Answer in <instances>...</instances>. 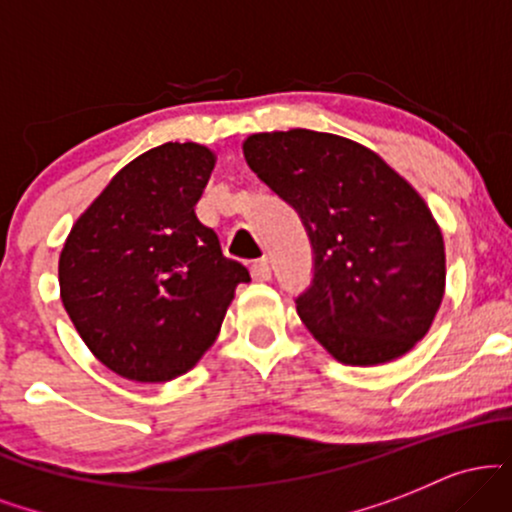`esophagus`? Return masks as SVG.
<instances>
[{
  "label": "esophagus",
  "instance_id": "obj_1",
  "mask_svg": "<svg viewBox=\"0 0 512 512\" xmlns=\"http://www.w3.org/2000/svg\"><path fill=\"white\" fill-rule=\"evenodd\" d=\"M250 274H252V279H255V281H269V279H272V269H269L267 260L252 262Z\"/></svg>",
  "mask_w": 512,
  "mask_h": 512
}]
</instances>
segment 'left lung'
Segmentation results:
<instances>
[{
  "label": "left lung",
  "mask_w": 512,
  "mask_h": 512,
  "mask_svg": "<svg viewBox=\"0 0 512 512\" xmlns=\"http://www.w3.org/2000/svg\"><path fill=\"white\" fill-rule=\"evenodd\" d=\"M243 154L310 238L313 279L296 296L303 325L349 366L407 354L445 289L443 236L424 199L378 154L337 134H252Z\"/></svg>",
  "instance_id": "obj_1"
}]
</instances>
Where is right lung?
<instances>
[{"label": "right lung", "instance_id": "right-lung-1", "mask_svg": "<svg viewBox=\"0 0 512 512\" xmlns=\"http://www.w3.org/2000/svg\"><path fill=\"white\" fill-rule=\"evenodd\" d=\"M214 154L168 142L127 163L74 223L62 303L93 356L137 383L187 373L214 344L243 264L197 219Z\"/></svg>", "mask_w": 512, "mask_h": 512}]
</instances>
